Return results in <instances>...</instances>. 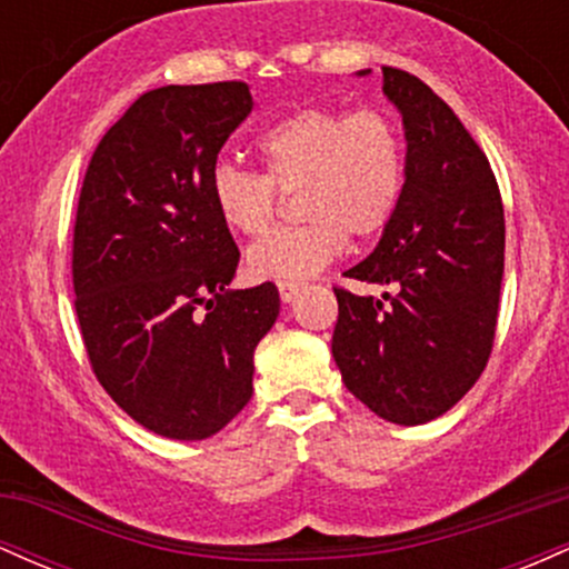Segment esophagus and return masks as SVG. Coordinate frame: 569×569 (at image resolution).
<instances>
[{
  "label": "esophagus",
  "mask_w": 569,
  "mask_h": 569,
  "mask_svg": "<svg viewBox=\"0 0 569 569\" xmlns=\"http://www.w3.org/2000/svg\"><path fill=\"white\" fill-rule=\"evenodd\" d=\"M299 291H302V283H293V280H278V293L283 302H291Z\"/></svg>",
  "instance_id": "esophagus-1"
}]
</instances>
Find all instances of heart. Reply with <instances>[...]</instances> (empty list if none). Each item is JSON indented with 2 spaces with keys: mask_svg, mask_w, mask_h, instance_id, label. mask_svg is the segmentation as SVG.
Masks as SVG:
<instances>
[{
  "mask_svg": "<svg viewBox=\"0 0 569 569\" xmlns=\"http://www.w3.org/2000/svg\"><path fill=\"white\" fill-rule=\"evenodd\" d=\"M262 173L217 162L211 200L221 224L259 234L293 192L299 224L278 227L246 253L259 280H302L342 253L348 234L377 238L396 219L407 187V141L385 109H297L257 139Z\"/></svg>",
  "mask_w": 569,
  "mask_h": 569,
  "instance_id": "heart-1",
  "label": "heart"
}]
</instances>
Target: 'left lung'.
<instances>
[{
	"label": "left lung",
	"mask_w": 569,
	"mask_h": 569,
	"mask_svg": "<svg viewBox=\"0 0 569 569\" xmlns=\"http://www.w3.org/2000/svg\"><path fill=\"white\" fill-rule=\"evenodd\" d=\"M382 90L407 128V187L380 243L345 278L396 293L335 286L331 352L358 401L388 422L422 426L452 409L489 361L506 217L487 154L447 101L393 67H382Z\"/></svg>",
	"instance_id": "1"
}]
</instances>
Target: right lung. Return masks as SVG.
<instances>
[{
  "label": "right lung",
  "instance_id": "right-lung-1",
  "mask_svg": "<svg viewBox=\"0 0 569 569\" xmlns=\"http://www.w3.org/2000/svg\"><path fill=\"white\" fill-rule=\"evenodd\" d=\"M246 82L147 90L107 130L77 202L71 280L90 369L166 439L219 433L253 393V350L276 323V283L230 291L240 251L211 173L251 112Z\"/></svg>",
  "mask_w": 569,
  "mask_h": 569
}]
</instances>
